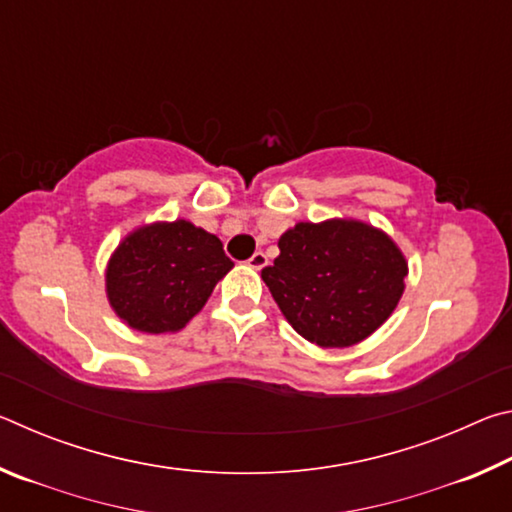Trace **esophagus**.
Returning a JSON list of instances; mask_svg holds the SVG:
<instances>
[{"label": "esophagus", "instance_id": "1", "mask_svg": "<svg viewBox=\"0 0 512 512\" xmlns=\"http://www.w3.org/2000/svg\"><path fill=\"white\" fill-rule=\"evenodd\" d=\"M268 264V259H266V255L262 253V250H257V253H253V257L248 259V266H253L255 271H262V268Z\"/></svg>", "mask_w": 512, "mask_h": 512}]
</instances>
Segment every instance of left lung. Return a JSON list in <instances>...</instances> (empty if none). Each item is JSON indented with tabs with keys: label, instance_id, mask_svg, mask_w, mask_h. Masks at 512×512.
I'll return each mask as SVG.
<instances>
[{
	"label": "left lung",
	"instance_id": "left-lung-1",
	"mask_svg": "<svg viewBox=\"0 0 512 512\" xmlns=\"http://www.w3.org/2000/svg\"><path fill=\"white\" fill-rule=\"evenodd\" d=\"M262 277L277 307L307 341L348 348L393 314L406 262L391 239L359 221L298 223L277 241Z\"/></svg>",
	"mask_w": 512,
	"mask_h": 512
}]
</instances>
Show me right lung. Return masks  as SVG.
Listing matches in <instances>:
<instances>
[{
    "mask_svg": "<svg viewBox=\"0 0 512 512\" xmlns=\"http://www.w3.org/2000/svg\"><path fill=\"white\" fill-rule=\"evenodd\" d=\"M232 268L219 237L189 221L153 223L121 241L106 273L112 309L146 334L178 332Z\"/></svg>",
    "mask_w": 512,
    "mask_h": 512,
    "instance_id": "right-lung-1",
    "label": "right lung"
}]
</instances>
